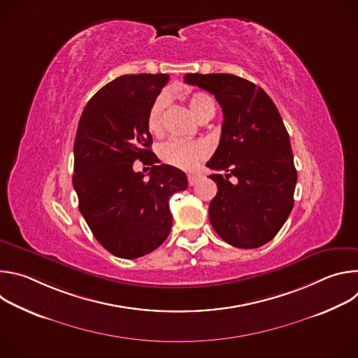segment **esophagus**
<instances>
[{
  "instance_id": "esophagus-1",
  "label": "esophagus",
  "mask_w": 358,
  "mask_h": 358,
  "mask_svg": "<svg viewBox=\"0 0 358 358\" xmlns=\"http://www.w3.org/2000/svg\"><path fill=\"white\" fill-rule=\"evenodd\" d=\"M198 181H199V177H198V176H195V174H189V176H188V184H189V185H195Z\"/></svg>"
}]
</instances>
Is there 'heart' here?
I'll use <instances>...</instances> for the list:
<instances>
[{"label": "heart", "instance_id": "heart-1", "mask_svg": "<svg viewBox=\"0 0 358 358\" xmlns=\"http://www.w3.org/2000/svg\"><path fill=\"white\" fill-rule=\"evenodd\" d=\"M166 105L167 99L164 96H159L151 103L147 113V129L151 134L160 136L163 133V113ZM188 105L191 113L195 116L196 120L206 116H214L215 113V101L213 96L206 92L192 93L189 96ZM159 156L164 163L170 166L188 170L207 156V150L199 143H188L173 138L160 145Z\"/></svg>", "mask_w": 358, "mask_h": 358}]
</instances>
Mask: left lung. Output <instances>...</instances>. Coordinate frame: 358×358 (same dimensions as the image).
<instances>
[{
	"mask_svg": "<svg viewBox=\"0 0 358 358\" xmlns=\"http://www.w3.org/2000/svg\"><path fill=\"white\" fill-rule=\"evenodd\" d=\"M184 82L213 93L224 113L220 145L207 163L218 192L210 202L215 232L253 249L276 236L293 208L297 173L287 130L272 99L229 73H187Z\"/></svg>",
	"mask_w": 358,
	"mask_h": 358,
	"instance_id": "obj_1",
	"label": "left lung"
}]
</instances>
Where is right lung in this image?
Listing matches in <instances>:
<instances>
[{"instance_id": "1", "label": "right lung", "mask_w": 358, "mask_h": 358, "mask_svg": "<svg viewBox=\"0 0 358 358\" xmlns=\"http://www.w3.org/2000/svg\"><path fill=\"white\" fill-rule=\"evenodd\" d=\"M169 78H116L87 101L78 124L72 182L79 211L97 242L117 258L144 257L167 239L170 196L188 187L181 170L155 166L159 159L150 150L147 113ZM136 159L152 166L148 180L132 171Z\"/></svg>"}]
</instances>
